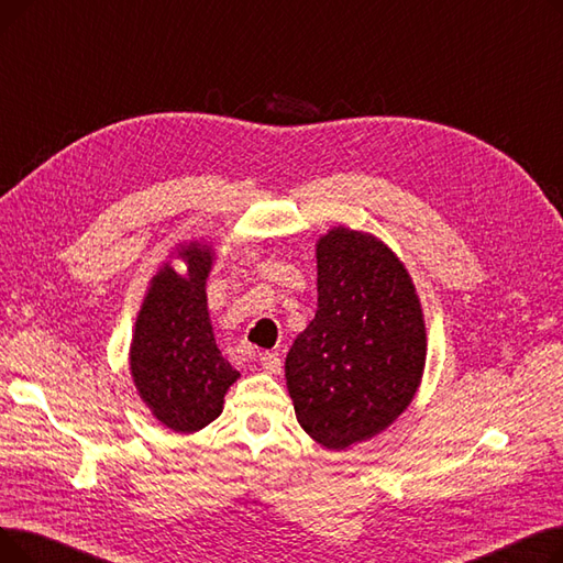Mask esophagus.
<instances>
[{
	"label": "esophagus",
	"instance_id": "34e87169",
	"mask_svg": "<svg viewBox=\"0 0 563 563\" xmlns=\"http://www.w3.org/2000/svg\"><path fill=\"white\" fill-rule=\"evenodd\" d=\"M260 365L266 374H280V369H283V361H280L278 353H269V351L262 353Z\"/></svg>",
	"mask_w": 563,
	"mask_h": 563
}]
</instances>
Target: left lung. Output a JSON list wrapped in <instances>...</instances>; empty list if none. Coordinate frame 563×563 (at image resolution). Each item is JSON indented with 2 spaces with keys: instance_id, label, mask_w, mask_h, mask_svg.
<instances>
[{
  "instance_id": "8db88e82",
  "label": "left lung",
  "mask_w": 563,
  "mask_h": 563,
  "mask_svg": "<svg viewBox=\"0 0 563 563\" xmlns=\"http://www.w3.org/2000/svg\"><path fill=\"white\" fill-rule=\"evenodd\" d=\"M317 312L285 378L297 420L327 450L390 427L416 395L427 333L416 287L372 234L333 228L317 244Z\"/></svg>"
}]
</instances>
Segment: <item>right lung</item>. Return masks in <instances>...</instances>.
<instances>
[{
	"label": "right lung",
	"instance_id": "add662e5",
	"mask_svg": "<svg viewBox=\"0 0 563 563\" xmlns=\"http://www.w3.org/2000/svg\"><path fill=\"white\" fill-rule=\"evenodd\" d=\"M180 257L187 278L164 266L136 319L130 367L141 399L173 431L194 433L217 420L240 372L221 356L207 312L210 249L191 244Z\"/></svg>",
	"mask_w": 563,
	"mask_h": 563
}]
</instances>
